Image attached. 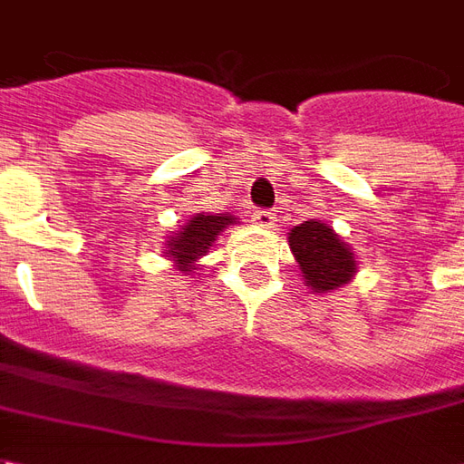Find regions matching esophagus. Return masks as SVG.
Here are the masks:
<instances>
[{"mask_svg": "<svg viewBox=\"0 0 464 464\" xmlns=\"http://www.w3.org/2000/svg\"><path fill=\"white\" fill-rule=\"evenodd\" d=\"M253 221L263 226V228H273L276 226V213L273 211H256L253 213Z\"/></svg>", "mask_w": 464, "mask_h": 464, "instance_id": "obj_1", "label": "esophagus"}]
</instances>
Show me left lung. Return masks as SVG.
I'll list each match as a JSON object with an SVG mask.
<instances>
[{
    "instance_id": "obj_1",
    "label": "left lung",
    "mask_w": 464,
    "mask_h": 464,
    "mask_svg": "<svg viewBox=\"0 0 464 464\" xmlns=\"http://www.w3.org/2000/svg\"><path fill=\"white\" fill-rule=\"evenodd\" d=\"M288 246L311 293L338 291L358 273L355 251L325 221L311 218L293 226Z\"/></svg>"
}]
</instances>
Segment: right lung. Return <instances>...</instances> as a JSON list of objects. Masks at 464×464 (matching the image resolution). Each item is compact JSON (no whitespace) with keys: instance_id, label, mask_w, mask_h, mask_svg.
<instances>
[{"instance_id":"1","label":"right lung","mask_w":464,"mask_h":464,"mask_svg":"<svg viewBox=\"0 0 464 464\" xmlns=\"http://www.w3.org/2000/svg\"><path fill=\"white\" fill-rule=\"evenodd\" d=\"M238 218L231 213H193L188 221L171 231L163 243V256L173 263L181 276H193L201 271V258L208 256L228 226H236Z\"/></svg>"}]
</instances>
